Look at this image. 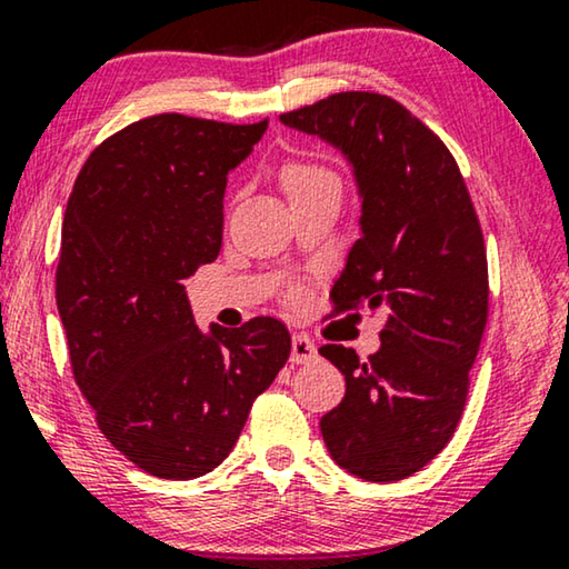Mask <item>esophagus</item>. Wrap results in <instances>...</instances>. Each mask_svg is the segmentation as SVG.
Listing matches in <instances>:
<instances>
[{"label": "esophagus", "instance_id": "esophagus-1", "mask_svg": "<svg viewBox=\"0 0 569 569\" xmlns=\"http://www.w3.org/2000/svg\"><path fill=\"white\" fill-rule=\"evenodd\" d=\"M313 358H317V345H313L307 335H293V339H291V362L301 366V362H309Z\"/></svg>", "mask_w": 569, "mask_h": 569}]
</instances>
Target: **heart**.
<instances>
[{"instance_id": "1", "label": "heart", "mask_w": 569, "mask_h": 569, "mask_svg": "<svg viewBox=\"0 0 569 569\" xmlns=\"http://www.w3.org/2000/svg\"><path fill=\"white\" fill-rule=\"evenodd\" d=\"M281 183L288 193V199H301L307 193L321 189V186L339 183L337 176L329 171V168L319 163H309V160H291V163L283 166L281 171Z\"/></svg>"}]
</instances>
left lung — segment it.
<instances>
[{
  "mask_svg": "<svg viewBox=\"0 0 569 569\" xmlns=\"http://www.w3.org/2000/svg\"><path fill=\"white\" fill-rule=\"evenodd\" d=\"M342 152L360 197V240L335 309L388 311L380 350L321 355L345 376L319 421L339 468L370 482L419 472L452 439L488 321V260L468 186L445 142L396 99L342 91L281 114Z\"/></svg>",
  "mask_w": 569,
  "mask_h": 569,
  "instance_id": "1",
  "label": "left lung"
}]
</instances>
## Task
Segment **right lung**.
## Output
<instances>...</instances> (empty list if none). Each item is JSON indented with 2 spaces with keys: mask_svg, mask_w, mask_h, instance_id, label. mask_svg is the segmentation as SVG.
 <instances>
[{
  "mask_svg": "<svg viewBox=\"0 0 569 569\" xmlns=\"http://www.w3.org/2000/svg\"><path fill=\"white\" fill-rule=\"evenodd\" d=\"M266 130L148 117L101 142L68 197L56 303L76 386L101 435L156 478L214 470L291 355L273 317L203 332L183 286L217 260L227 173Z\"/></svg>",
  "mask_w": 569,
  "mask_h": 569,
  "instance_id": "obj_1",
  "label": "right lung"
}]
</instances>
